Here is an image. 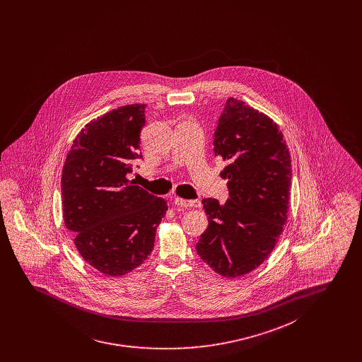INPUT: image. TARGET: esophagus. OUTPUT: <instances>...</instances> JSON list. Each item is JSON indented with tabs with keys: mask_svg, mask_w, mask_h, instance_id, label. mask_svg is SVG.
Masks as SVG:
<instances>
[{
	"mask_svg": "<svg viewBox=\"0 0 362 362\" xmlns=\"http://www.w3.org/2000/svg\"><path fill=\"white\" fill-rule=\"evenodd\" d=\"M175 206L179 207H189V209H200L202 207V202L200 200H186V199H182V197H175L174 200Z\"/></svg>",
	"mask_w": 362,
	"mask_h": 362,
	"instance_id": "esophagus-1",
	"label": "esophagus"
}]
</instances>
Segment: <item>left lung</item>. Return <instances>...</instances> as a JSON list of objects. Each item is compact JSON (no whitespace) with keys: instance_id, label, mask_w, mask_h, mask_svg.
<instances>
[{"instance_id":"1","label":"left lung","mask_w":362,"mask_h":362,"mask_svg":"<svg viewBox=\"0 0 362 362\" xmlns=\"http://www.w3.org/2000/svg\"><path fill=\"white\" fill-rule=\"evenodd\" d=\"M214 151L227 162L230 197L221 206L203 199L209 227L197 241L203 262L224 277L250 274L272 252L288 219L292 179L283 132L269 117L228 98L214 138Z\"/></svg>"}]
</instances>
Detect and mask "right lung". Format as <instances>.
<instances>
[{
    "instance_id": "add662e5",
    "label": "right lung",
    "mask_w": 362,
    "mask_h": 362,
    "mask_svg": "<svg viewBox=\"0 0 362 362\" xmlns=\"http://www.w3.org/2000/svg\"><path fill=\"white\" fill-rule=\"evenodd\" d=\"M146 105L122 106L88 123L62 170V211L86 263L107 276L129 274L148 257L165 215V199L127 179L142 158Z\"/></svg>"
}]
</instances>
